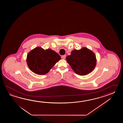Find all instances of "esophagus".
Returning <instances> with one entry per match:
<instances>
[{"mask_svg":"<svg viewBox=\"0 0 123 123\" xmlns=\"http://www.w3.org/2000/svg\"><path fill=\"white\" fill-rule=\"evenodd\" d=\"M65 58H66V55H63V56H62V59H65Z\"/></svg>","mask_w":123,"mask_h":123,"instance_id":"34e87169","label":"esophagus"}]
</instances>
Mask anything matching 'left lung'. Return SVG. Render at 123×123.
<instances>
[{
    "mask_svg": "<svg viewBox=\"0 0 123 123\" xmlns=\"http://www.w3.org/2000/svg\"><path fill=\"white\" fill-rule=\"evenodd\" d=\"M66 58L75 73L80 75L91 73L96 64L94 53L85 47L80 50H73Z\"/></svg>",
    "mask_w": 123,
    "mask_h": 123,
    "instance_id": "8db88e82",
    "label": "left lung"
}]
</instances>
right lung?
<instances>
[{"instance_id":"right-lung-1","label":"right lung","mask_w":123,"mask_h":123,"mask_svg":"<svg viewBox=\"0 0 123 123\" xmlns=\"http://www.w3.org/2000/svg\"><path fill=\"white\" fill-rule=\"evenodd\" d=\"M60 59V56L51 49L45 50L37 47L28 54L27 63L29 68L34 73L44 75Z\"/></svg>"}]
</instances>
